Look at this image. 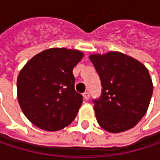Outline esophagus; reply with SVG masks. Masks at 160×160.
Here are the masks:
<instances>
[{"label":"esophagus","mask_w":160,"mask_h":160,"mask_svg":"<svg viewBox=\"0 0 160 160\" xmlns=\"http://www.w3.org/2000/svg\"><path fill=\"white\" fill-rule=\"evenodd\" d=\"M82 95H83V98H84L86 101H87V100H89V98H90V94H89V92H85Z\"/></svg>","instance_id":"1"}]
</instances>
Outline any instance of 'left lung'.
Instances as JSON below:
<instances>
[{
    "label": "left lung",
    "instance_id": "1",
    "mask_svg": "<svg viewBox=\"0 0 160 160\" xmlns=\"http://www.w3.org/2000/svg\"><path fill=\"white\" fill-rule=\"evenodd\" d=\"M89 58L103 87L100 98L93 100L98 124L112 133L133 128L147 111L153 93L148 69L119 52L91 54Z\"/></svg>",
    "mask_w": 160,
    "mask_h": 160
}]
</instances>
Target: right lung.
<instances>
[{
  "mask_svg": "<svg viewBox=\"0 0 160 160\" xmlns=\"http://www.w3.org/2000/svg\"><path fill=\"white\" fill-rule=\"evenodd\" d=\"M84 56L79 50L51 48L33 56L17 78V99L28 119L55 132L68 126L82 104L75 91L73 68Z\"/></svg>",
  "mask_w": 160,
  "mask_h": 160,
  "instance_id": "add662e5",
  "label": "right lung"
}]
</instances>
